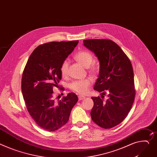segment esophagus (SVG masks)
<instances>
[{
  "mask_svg": "<svg viewBox=\"0 0 157 157\" xmlns=\"http://www.w3.org/2000/svg\"><path fill=\"white\" fill-rule=\"evenodd\" d=\"M78 100H79V101L83 100L84 99L86 98L85 96H83V95H78Z\"/></svg>",
  "mask_w": 157,
  "mask_h": 157,
  "instance_id": "esophagus-1",
  "label": "esophagus"
}]
</instances>
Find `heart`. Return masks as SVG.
<instances>
[{
    "label": "heart",
    "mask_w": 157,
    "mask_h": 157,
    "mask_svg": "<svg viewBox=\"0 0 157 157\" xmlns=\"http://www.w3.org/2000/svg\"><path fill=\"white\" fill-rule=\"evenodd\" d=\"M75 58L78 62L85 67H89L93 62V56L87 51L82 50L77 52L75 55ZM68 60L65 59L60 67V71L62 76H66L68 67ZM90 71L93 74H96L98 71V67L95 65L90 67ZM92 79L87 77L82 80H75L68 84L70 90L80 94H85L87 92L89 88L92 85Z\"/></svg>",
    "instance_id": "obj_1"
}]
</instances>
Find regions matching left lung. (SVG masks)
I'll return each instance as SVG.
<instances>
[{
    "instance_id": "left-lung-1",
    "label": "left lung",
    "mask_w": 157,
    "mask_h": 157,
    "mask_svg": "<svg viewBox=\"0 0 157 157\" xmlns=\"http://www.w3.org/2000/svg\"><path fill=\"white\" fill-rule=\"evenodd\" d=\"M83 45L94 53L99 64V77L94 89L108 98L92 97L93 121L105 129L113 128L125 119L135 97L134 74L129 59L116 43L109 40H86Z\"/></svg>"
}]
</instances>
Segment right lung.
Wrapping results in <instances>:
<instances>
[{
	"label": "right lung",
	"instance_id": "add662e5",
	"mask_svg": "<svg viewBox=\"0 0 157 157\" xmlns=\"http://www.w3.org/2000/svg\"><path fill=\"white\" fill-rule=\"evenodd\" d=\"M78 43L53 41L40 45L23 71L21 90L27 109L36 124L46 131H53L65 125L78 101L73 92L58 102L53 98V87L62 79L60 67Z\"/></svg>",
	"mask_w": 157,
	"mask_h": 157
}]
</instances>
